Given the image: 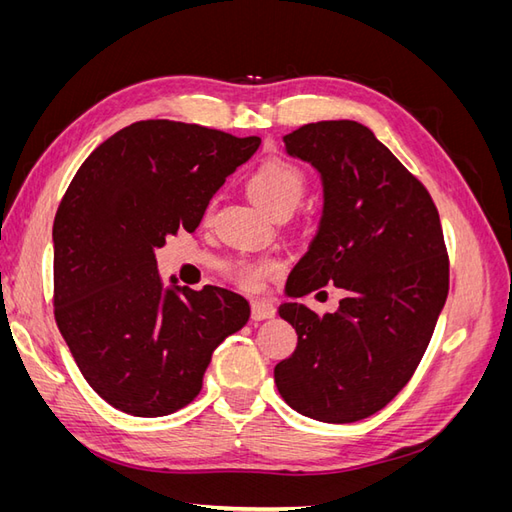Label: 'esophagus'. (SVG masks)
<instances>
[{"label":"esophagus","instance_id":"esophagus-1","mask_svg":"<svg viewBox=\"0 0 512 512\" xmlns=\"http://www.w3.org/2000/svg\"><path fill=\"white\" fill-rule=\"evenodd\" d=\"M275 316V307L269 301H252V318L254 320H267Z\"/></svg>","mask_w":512,"mask_h":512}]
</instances>
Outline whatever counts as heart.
<instances>
[{"label": "heart", "mask_w": 512, "mask_h": 512, "mask_svg": "<svg viewBox=\"0 0 512 512\" xmlns=\"http://www.w3.org/2000/svg\"><path fill=\"white\" fill-rule=\"evenodd\" d=\"M250 194L256 203L271 215L280 209H292L301 203L305 194L303 170L284 158H269L262 162L250 177ZM273 271L269 260L243 262L237 269V280L243 288L256 290Z\"/></svg>", "instance_id": "heart-1"}]
</instances>
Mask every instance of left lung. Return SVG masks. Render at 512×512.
Listing matches in <instances>:
<instances>
[{
  "mask_svg": "<svg viewBox=\"0 0 512 512\" xmlns=\"http://www.w3.org/2000/svg\"><path fill=\"white\" fill-rule=\"evenodd\" d=\"M284 147L322 183L316 237L286 294L333 282L346 297L324 316L299 301L280 305L299 342L275 365V384L303 416L354 423L404 389L436 329L448 294L440 215L423 183L359 121L307 123Z\"/></svg>",
  "mask_w": 512,
  "mask_h": 512,
  "instance_id": "left-lung-1",
  "label": "left lung"
}]
</instances>
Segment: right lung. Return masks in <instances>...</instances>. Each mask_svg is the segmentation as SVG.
I'll return each mask as SVG.
<instances>
[{
  "label": "right lung",
  "instance_id": "add662e5",
  "mask_svg": "<svg viewBox=\"0 0 512 512\" xmlns=\"http://www.w3.org/2000/svg\"><path fill=\"white\" fill-rule=\"evenodd\" d=\"M258 136L168 119L136 121L91 151L53 224L55 320L81 374L134 416H166L203 389L211 354L250 320L241 294L190 290L158 273L156 250L196 230Z\"/></svg>",
  "mask_w": 512,
  "mask_h": 512
}]
</instances>
